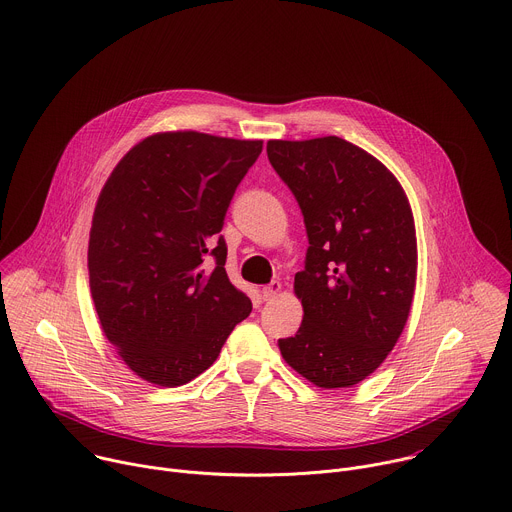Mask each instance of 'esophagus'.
Returning a JSON list of instances; mask_svg holds the SVG:
<instances>
[{"mask_svg": "<svg viewBox=\"0 0 512 512\" xmlns=\"http://www.w3.org/2000/svg\"><path fill=\"white\" fill-rule=\"evenodd\" d=\"M279 289H281V283H279V281H271L269 285L261 287V298H263L265 302H269V300H273V298L279 294Z\"/></svg>", "mask_w": 512, "mask_h": 512, "instance_id": "34e87169", "label": "esophagus"}]
</instances>
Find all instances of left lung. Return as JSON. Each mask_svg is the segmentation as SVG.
I'll use <instances>...</instances> for the list:
<instances>
[{"mask_svg": "<svg viewBox=\"0 0 512 512\" xmlns=\"http://www.w3.org/2000/svg\"><path fill=\"white\" fill-rule=\"evenodd\" d=\"M267 158L296 196L310 241L294 281L304 320L277 342L281 356L316 387L356 385L381 367L411 310L409 200L377 158L336 135L271 139Z\"/></svg>", "mask_w": 512, "mask_h": 512, "instance_id": "1", "label": "left lung"}]
</instances>
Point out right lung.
Segmentation results:
<instances>
[{"label": "right lung", "mask_w": 512, "mask_h": 512, "mask_svg": "<svg viewBox=\"0 0 512 512\" xmlns=\"http://www.w3.org/2000/svg\"><path fill=\"white\" fill-rule=\"evenodd\" d=\"M261 150L259 139L156 133L105 182L89 239L91 294L107 340L143 381L190 383L251 314L218 233Z\"/></svg>", "instance_id": "obj_1"}]
</instances>
